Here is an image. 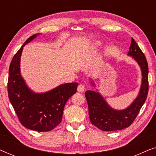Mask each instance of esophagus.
Returning <instances> with one entry per match:
<instances>
[{"mask_svg":"<svg viewBox=\"0 0 156 156\" xmlns=\"http://www.w3.org/2000/svg\"><path fill=\"white\" fill-rule=\"evenodd\" d=\"M84 90H85V87L84 84H80V85H79L77 87V91H79V92H83V91H84Z\"/></svg>","mask_w":156,"mask_h":156,"instance_id":"esophagus-1","label":"esophagus"}]
</instances>
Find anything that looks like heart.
<instances>
[{"instance_id":"obj_1","label":"heart","mask_w":156,"mask_h":156,"mask_svg":"<svg viewBox=\"0 0 156 156\" xmlns=\"http://www.w3.org/2000/svg\"><path fill=\"white\" fill-rule=\"evenodd\" d=\"M101 45V42L100 41H97V42H94V43H93V47L94 48H99V47H100Z\"/></svg>"}]
</instances>
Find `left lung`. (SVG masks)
Segmentation results:
<instances>
[{"instance_id":"8db88e82","label":"left lung","mask_w":156,"mask_h":156,"mask_svg":"<svg viewBox=\"0 0 156 156\" xmlns=\"http://www.w3.org/2000/svg\"><path fill=\"white\" fill-rule=\"evenodd\" d=\"M127 55L138 63L142 75L141 84L137 97L127 108L122 110L113 108L97 89V91L88 90L85 92L91 123L101 131H117L129 127L135 120L146 100L148 91V62L144 54L133 38ZM90 81L91 85L95 87L93 80L90 79Z\"/></svg>"}]
</instances>
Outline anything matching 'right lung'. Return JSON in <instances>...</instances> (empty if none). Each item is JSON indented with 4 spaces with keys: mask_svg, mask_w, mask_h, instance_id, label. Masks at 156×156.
I'll return each mask as SVG.
<instances>
[{
    "mask_svg": "<svg viewBox=\"0 0 156 156\" xmlns=\"http://www.w3.org/2000/svg\"><path fill=\"white\" fill-rule=\"evenodd\" d=\"M39 35L30 37L14 55L9 67L8 93L21 124L33 131L46 132L61 122L65 104L76 93L78 83L60 84L43 93H36L29 88L21 75L20 57L25 44Z\"/></svg>",
    "mask_w": 156,
    "mask_h": 156,
    "instance_id": "add662e5",
    "label": "right lung"
}]
</instances>
